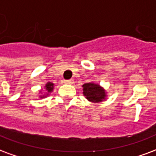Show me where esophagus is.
<instances>
[{
	"mask_svg": "<svg viewBox=\"0 0 156 156\" xmlns=\"http://www.w3.org/2000/svg\"><path fill=\"white\" fill-rule=\"evenodd\" d=\"M65 83H67V84H73V79H69V80H65Z\"/></svg>",
	"mask_w": 156,
	"mask_h": 156,
	"instance_id": "obj_1",
	"label": "esophagus"
}]
</instances>
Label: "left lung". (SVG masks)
Segmentation results:
<instances>
[{"mask_svg": "<svg viewBox=\"0 0 156 156\" xmlns=\"http://www.w3.org/2000/svg\"><path fill=\"white\" fill-rule=\"evenodd\" d=\"M83 95L89 101L98 103L104 101L107 97L106 91L99 84L94 83H87L83 85Z\"/></svg>", "mask_w": 156, "mask_h": 156, "instance_id": "left-lung-1", "label": "left lung"}]
</instances>
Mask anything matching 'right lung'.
Returning a JSON list of instances; mask_svg holds the SVG:
<instances>
[{"mask_svg": "<svg viewBox=\"0 0 156 156\" xmlns=\"http://www.w3.org/2000/svg\"><path fill=\"white\" fill-rule=\"evenodd\" d=\"M45 87L46 94H44V95H40V98H46V97L49 96V93H51L52 91H53V89H54V83L49 82V83H47L45 84V87ZM40 93H41V91H40Z\"/></svg>", "mask_w": 156, "mask_h": 156, "instance_id": "add662e5", "label": "right lung"}]
</instances>
